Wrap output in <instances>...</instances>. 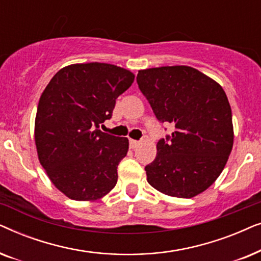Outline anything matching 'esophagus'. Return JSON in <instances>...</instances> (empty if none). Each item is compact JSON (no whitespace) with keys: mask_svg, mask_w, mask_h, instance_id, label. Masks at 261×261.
<instances>
[{"mask_svg":"<svg viewBox=\"0 0 261 261\" xmlns=\"http://www.w3.org/2000/svg\"><path fill=\"white\" fill-rule=\"evenodd\" d=\"M139 144H140V141L133 140V139H130V140H129V146H130V148H135Z\"/></svg>","mask_w":261,"mask_h":261,"instance_id":"34e87169","label":"esophagus"}]
</instances>
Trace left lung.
I'll return each mask as SVG.
<instances>
[{
  "label": "left lung",
  "mask_w": 261,
  "mask_h": 261,
  "mask_svg": "<svg viewBox=\"0 0 261 261\" xmlns=\"http://www.w3.org/2000/svg\"><path fill=\"white\" fill-rule=\"evenodd\" d=\"M137 82L156 119L174 126L145 167L149 185L172 197L202 194L219 178L233 148L226 92L206 74L185 65L140 70Z\"/></svg>",
  "instance_id": "obj_1"
}]
</instances>
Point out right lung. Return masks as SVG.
Here are the masks:
<instances>
[{
  "instance_id": "right-lung-1",
  "label": "right lung",
  "mask_w": 261,
  "mask_h": 261,
  "mask_svg": "<svg viewBox=\"0 0 261 261\" xmlns=\"http://www.w3.org/2000/svg\"><path fill=\"white\" fill-rule=\"evenodd\" d=\"M134 73L106 63L72 64L57 72L39 99L34 139L39 162L53 185L74 201H96L117 181L127 138L103 133L115 101Z\"/></svg>"
}]
</instances>
